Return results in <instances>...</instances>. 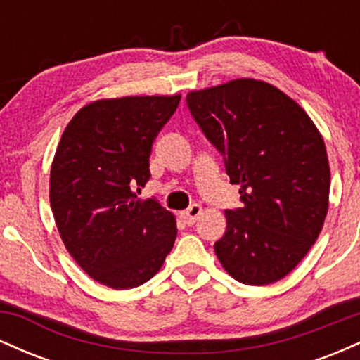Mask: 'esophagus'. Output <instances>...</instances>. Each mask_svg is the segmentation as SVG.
Segmentation results:
<instances>
[{
  "label": "esophagus",
  "mask_w": 360,
  "mask_h": 360,
  "mask_svg": "<svg viewBox=\"0 0 360 360\" xmlns=\"http://www.w3.org/2000/svg\"><path fill=\"white\" fill-rule=\"evenodd\" d=\"M201 213H203V206L194 203L193 206H189V208L186 210V212L181 213V218H183L186 225H194V221H196L198 218H200Z\"/></svg>",
  "instance_id": "obj_1"
}]
</instances>
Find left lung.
Wrapping results in <instances>:
<instances>
[{"mask_svg": "<svg viewBox=\"0 0 360 360\" xmlns=\"http://www.w3.org/2000/svg\"><path fill=\"white\" fill-rule=\"evenodd\" d=\"M189 110L225 155L243 208L226 210L214 254L238 283L267 286L286 278L323 229L330 166L308 113L266 81L238 77L189 91Z\"/></svg>", "mask_w": 360, "mask_h": 360, "instance_id": "8db88e82", "label": "left lung"}]
</instances>
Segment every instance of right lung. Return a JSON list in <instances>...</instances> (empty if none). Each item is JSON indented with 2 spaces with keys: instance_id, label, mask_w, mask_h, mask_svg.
<instances>
[{
  "instance_id": "right-lung-1",
  "label": "right lung",
  "mask_w": 360,
  "mask_h": 360,
  "mask_svg": "<svg viewBox=\"0 0 360 360\" xmlns=\"http://www.w3.org/2000/svg\"><path fill=\"white\" fill-rule=\"evenodd\" d=\"M179 100H96L74 115L57 146L49 191L57 230L77 266L111 289L147 283L174 245V214L135 188L147 184L152 143Z\"/></svg>"
}]
</instances>
